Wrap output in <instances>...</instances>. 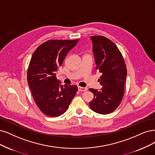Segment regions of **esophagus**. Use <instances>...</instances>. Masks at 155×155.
<instances>
[{"instance_id":"1","label":"esophagus","mask_w":155,"mask_h":155,"mask_svg":"<svg viewBox=\"0 0 155 155\" xmlns=\"http://www.w3.org/2000/svg\"><path fill=\"white\" fill-rule=\"evenodd\" d=\"M88 90L87 88L86 87H78V90L79 92H83V91H87Z\"/></svg>"}]
</instances>
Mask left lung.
<instances>
[{"label":"left lung","mask_w":155,"mask_h":155,"mask_svg":"<svg viewBox=\"0 0 155 155\" xmlns=\"http://www.w3.org/2000/svg\"><path fill=\"white\" fill-rule=\"evenodd\" d=\"M90 38L103 88L101 91L89 89L94 95L90 107L96 113L106 115L115 111L124 97L126 65L122 53L111 40L103 36H92Z\"/></svg>","instance_id":"8db88e82"}]
</instances>
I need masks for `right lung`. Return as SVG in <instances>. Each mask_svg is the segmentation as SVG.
Returning <instances> with one entry per match:
<instances>
[{"mask_svg": "<svg viewBox=\"0 0 155 155\" xmlns=\"http://www.w3.org/2000/svg\"><path fill=\"white\" fill-rule=\"evenodd\" d=\"M79 40H50L36 48L28 69V83L35 102L44 115L56 117L68 108L76 85H60L56 72Z\"/></svg>", "mask_w": 155, "mask_h": 155, "instance_id": "add662e5", "label": "right lung"}]
</instances>
